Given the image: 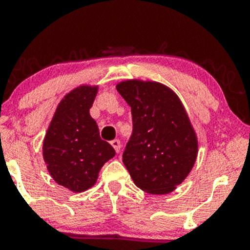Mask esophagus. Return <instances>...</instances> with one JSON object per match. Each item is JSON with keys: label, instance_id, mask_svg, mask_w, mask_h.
Wrapping results in <instances>:
<instances>
[{"label": "esophagus", "instance_id": "obj_1", "mask_svg": "<svg viewBox=\"0 0 250 250\" xmlns=\"http://www.w3.org/2000/svg\"><path fill=\"white\" fill-rule=\"evenodd\" d=\"M110 145L113 146L114 149H115L116 153H119L120 149H121V142H120V140H113V141L110 142Z\"/></svg>", "mask_w": 250, "mask_h": 250}]
</instances>
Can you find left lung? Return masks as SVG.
I'll use <instances>...</instances> for the list:
<instances>
[{
	"label": "left lung",
	"instance_id": "8db88e82",
	"mask_svg": "<svg viewBox=\"0 0 250 250\" xmlns=\"http://www.w3.org/2000/svg\"><path fill=\"white\" fill-rule=\"evenodd\" d=\"M116 89L133 116V133L122 155L125 168L146 193H170L196 161L199 145L187 111L162 83L127 80Z\"/></svg>",
	"mask_w": 250,
	"mask_h": 250
}]
</instances>
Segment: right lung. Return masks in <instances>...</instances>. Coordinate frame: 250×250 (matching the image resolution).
I'll use <instances>...</instances> for the list:
<instances>
[{
	"mask_svg": "<svg viewBox=\"0 0 250 250\" xmlns=\"http://www.w3.org/2000/svg\"><path fill=\"white\" fill-rule=\"evenodd\" d=\"M97 89L80 85L63 97L43 140L48 171L56 183L74 193L93 187L103 165L115 156L89 114Z\"/></svg>",
	"mask_w": 250,
	"mask_h": 250,
	"instance_id": "1",
	"label": "right lung"
}]
</instances>
